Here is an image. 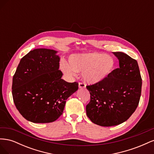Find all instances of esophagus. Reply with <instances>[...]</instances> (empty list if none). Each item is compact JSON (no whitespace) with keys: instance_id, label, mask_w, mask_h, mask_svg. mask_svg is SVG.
<instances>
[{"instance_id":"esophagus-1","label":"esophagus","mask_w":154,"mask_h":154,"mask_svg":"<svg viewBox=\"0 0 154 154\" xmlns=\"http://www.w3.org/2000/svg\"><path fill=\"white\" fill-rule=\"evenodd\" d=\"M85 86H86V85L84 83H83V82H79V83H78V87H79V88H85Z\"/></svg>"}]
</instances>
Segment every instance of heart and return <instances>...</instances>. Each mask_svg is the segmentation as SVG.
<instances>
[{
    "label": "heart",
    "instance_id": "obj_1",
    "mask_svg": "<svg viewBox=\"0 0 154 154\" xmlns=\"http://www.w3.org/2000/svg\"><path fill=\"white\" fill-rule=\"evenodd\" d=\"M115 68L114 59L101 53H88L72 54L69 64L60 63V69L68 77L74 76V72H82L83 80L90 84H97L108 78Z\"/></svg>",
    "mask_w": 154,
    "mask_h": 154
}]
</instances>
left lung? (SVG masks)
<instances>
[{"mask_svg":"<svg viewBox=\"0 0 154 154\" xmlns=\"http://www.w3.org/2000/svg\"><path fill=\"white\" fill-rule=\"evenodd\" d=\"M113 53L119 60V67L101 83L86 86L91 95L87 115L92 123L102 127L127 121L137 109L141 94L137 62L124 53Z\"/></svg>","mask_w":154,"mask_h":154,"instance_id":"obj_1","label":"left lung"}]
</instances>
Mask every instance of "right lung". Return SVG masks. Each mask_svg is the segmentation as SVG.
<instances>
[{"instance_id": "add662e5", "label": "right lung", "mask_w": 154, "mask_h": 154, "mask_svg": "<svg viewBox=\"0 0 154 154\" xmlns=\"http://www.w3.org/2000/svg\"><path fill=\"white\" fill-rule=\"evenodd\" d=\"M57 51L36 49L25 55L13 78L12 95L20 114L35 123H51L63 112L78 83L62 80Z\"/></svg>"}]
</instances>
